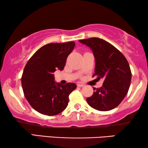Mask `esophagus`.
<instances>
[{
	"instance_id": "1",
	"label": "esophagus",
	"mask_w": 148,
	"mask_h": 148,
	"mask_svg": "<svg viewBox=\"0 0 148 148\" xmlns=\"http://www.w3.org/2000/svg\"><path fill=\"white\" fill-rule=\"evenodd\" d=\"M77 86H78V87H80V88H82V87H84V84H77Z\"/></svg>"
}]
</instances>
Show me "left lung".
<instances>
[{
    "label": "left lung",
    "mask_w": 148,
    "mask_h": 148,
    "mask_svg": "<svg viewBox=\"0 0 148 148\" xmlns=\"http://www.w3.org/2000/svg\"><path fill=\"white\" fill-rule=\"evenodd\" d=\"M92 49L96 61L93 77L104 79L100 88H94V94L87 98L88 104L100 111L116 108L128 92L131 71L125 56L109 42L98 38L80 40Z\"/></svg>",
    "instance_id": "1"
}]
</instances>
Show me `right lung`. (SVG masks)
I'll return each mask as SVG.
<instances>
[{"label": "right lung", "mask_w": 148, "mask_h": 148, "mask_svg": "<svg viewBox=\"0 0 148 148\" xmlns=\"http://www.w3.org/2000/svg\"><path fill=\"white\" fill-rule=\"evenodd\" d=\"M75 45L74 42L46 44L26 64L21 77L22 88L28 102L38 112L53 116L67 106L69 96L76 89V84L56 83L53 73L63 69Z\"/></svg>", "instance_id": "1"}]
</instances>
